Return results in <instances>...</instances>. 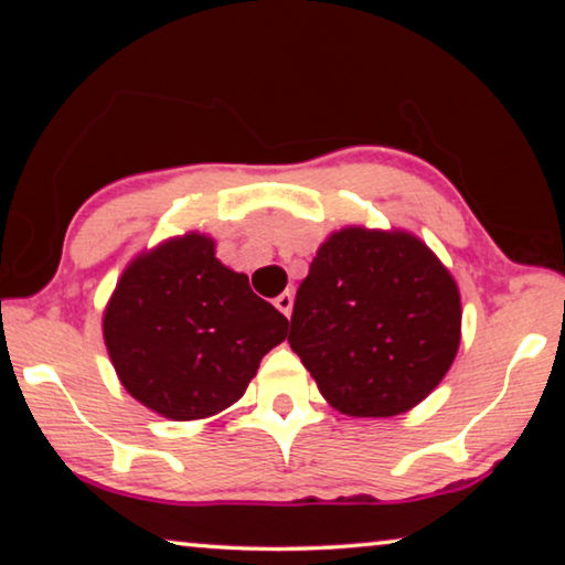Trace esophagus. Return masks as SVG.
Listing matches in <instances>:
<instances>
[{
  "label": "esophagus",
  "mask_w": 565,
  "mask_h": 565,
  "mask_svg": "<svg viewBox=\"0 0 565 565\" xmlns=\"http://www.w3.org/2000/svg\"><path fill=\"white\" fill-rule=\"evenodd\" d=\"M274 306L279 309L284 317H291V306H294V294L291 291H284L274 299Z\"/></svg>",
  "instance_id": "esophagus-1"
}]
</instances>
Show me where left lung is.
<instances>
[{"label": "left lung", "mask_w": 565, "mask_h": 565, "mask_svg": "<svg viewBox=\"0 0 565 565\" xmlns=\"http://www.w3.org/2000/svg\"><path fill=\"white\" fill-rule=\"evenodd\" d=\"M461 341L458 286L420 238L341 228L296 291L289 343L347 416L404 414L441 384Z\"/></svg>", "instance_id": "1"}]
</instances>
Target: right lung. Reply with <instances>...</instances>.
<instances>
[{
    "label": "right lung",
    "mask_w": 565,
    "mask_h": 565,
    "mask_svg": "<svg viewBox=\"0 0 565 565\" xmlns=\"http://www.w3.org/2000/svg\"><path fill=\"white\" fill-rule=\"evenodd\" d=\"M286 331L284 313L252 291L246 274L226 269L202 234L134 259L104 311V341L124 388L174 420L236 404Z\"/></svg>",
    "instance_id": "obj_1"
}]
</instances>
